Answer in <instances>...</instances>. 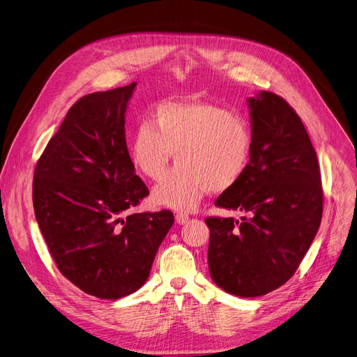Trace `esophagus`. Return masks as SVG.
Returning <instances> with one entry per match:
<instances>
[{"label": "esophagus", "instance_id": "1", "mask_svg": "<svg viewBox=\"0 0 357 357\" xmlns=\"http://www.w3.org/2000/svg\"><path fill=\"white\" fill-rule=\"evenodd\" d=\"M175 220H176V222L179 224V226H183V224H186V222L190 221V215L188 214H183V213H179V214H176Z\"/></svg>", "mask_w": 357, "mask_h": 357}]
</instances>
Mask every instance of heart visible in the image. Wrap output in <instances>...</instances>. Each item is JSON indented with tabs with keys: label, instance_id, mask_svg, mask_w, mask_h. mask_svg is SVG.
Segmentation results:
<instances>
[{
	"label": "heart",
	"instance_id": "b5f03b06",
	"mask_svg": "<svg viewBox=\"0 0 357 357\" xmlns=\"http://www.w3.org/2000/svg\"><path fill=\"white\" fill-rule=\"evenodd\" d=\"M249 123L215 104L167 101L159 104L152 124L143 123L130 144L133 165L159 181L175 153L176 167L153 190L155 204L192 211L211 191L231 188L245 175L252 155Z\"/></svg>",
	"mask_w": 357,
	"mask_h": 357
}]
</instances>
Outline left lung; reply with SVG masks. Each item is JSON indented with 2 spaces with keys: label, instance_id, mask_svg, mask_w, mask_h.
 Here are the masks:
<instances>
[{
  "label": "left lung",
  "instance_id": "8db88e82",
  "mask_svg": "<svg viewBox=\"0 0 357 357\" xmlns=\"http://www.w3.org/2000/svg\"><path fill=\"white\" fill-rule=\"evenodd\" d=\"M252 155L245 175L215 205L241 221L210 217L208 269L214 282L241 298L266 295L295 273L323 215L321 175L307 130L279 96L248 98Z\"/></svg>",
  "mask_w": 357,
  "mask_h": 357
}]
</instances>
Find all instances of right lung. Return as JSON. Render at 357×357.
<instances>
[{
    "instance_id": "add662e5",
    "label": "right lung",
    "mask_w": 357,
    "mask_h": 357,
    "mask_svg": "<svg viewBox=\"0 0 357 357\" xmlns=\"http://www.w3.org/2000/svg\"><path fill=\"white\" fill-rule=\"evenodd\" d=\"M136 85L75 102L34 171V214L56 266L102 299L144 285L174 224L166 210L127 215L149 194L126 143V111Z\"/></svg>"
}]
</instances>
